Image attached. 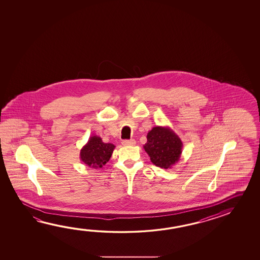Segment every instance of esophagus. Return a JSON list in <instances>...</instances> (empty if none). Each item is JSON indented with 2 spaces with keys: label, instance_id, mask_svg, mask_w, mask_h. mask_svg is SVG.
<instances>
[{
  "label": "esophagus",
  "instance_id": "esophagus-1",
  "mask_svg": "<svg viewBox=\"0 0 260 260\" xmlns=\"http://www.w3.org/2000/svg\"><path fill=\"white\" fill-rule=\"evenodd\" d=\"M136 144L135 140H125L122 141V145L123 146H133Z\"/></svg>",
  "mask_w": 260,
  "mask_h": 260
}]
</instances>
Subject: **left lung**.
<instances>
[{
	"mask_svg": "<svg viewBox=\"0 0 260 260\" xmlns=\"http://www.w3.org/2000/svg\"><path fill=\"white\" fill-rule=\"evenodd\" d=\"M143 149L157 167L171 169L181 158L182 142L170 127L156 126L148 132Z\"/></svg>",
	"mask_w": 260,
	"mask_h": 260,
	"instance_id": "1",
	"label": "left lung"
}]
</instances>
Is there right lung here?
<instances>
[{
  "instance_id": "1",
  "label": "right lung",
  "mask_w": 260,
  "mask_h": 260,
  "mask_svg": "<svg viewBox=\"0 0 260 260\" xmlns=\"http://www.w3.org/2000/svg\"><path fill=\"white\" fill-rule=\"evenodd\" d=\"M114 149L115 145L104 143L101 137H89L88 141L80 150V160L90 168L101 169L110 160Z\"/></svg>"
}]
</instances>
